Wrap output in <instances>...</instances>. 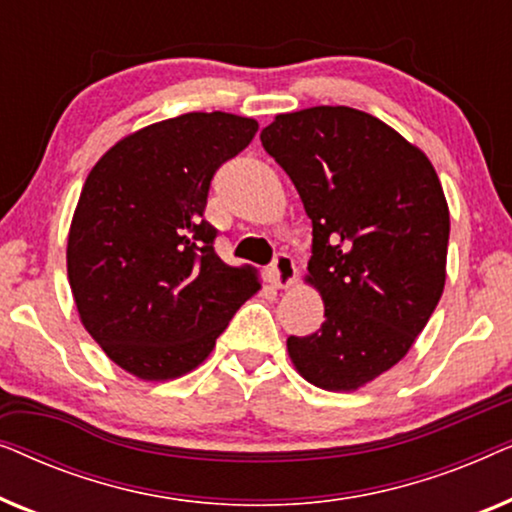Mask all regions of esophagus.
I'll return each mask as SVG.
<instances>
[{
	"label": "esophagus",
	"instance_id": "34e87169",
	"mask_svg": "<svg viewBox=\"0 0 512 512\" xmlns=\"http://www.w3.org/2000/svg\"><path fill=\"white\" fill-rule=\"evenodd\" d=\"M268 279L275 289H289L296 282V263L289 254H277L275 263L270 265Z\"/></svg>",
	"mask_w": 512,
	"mask_h": 512
}]
</instances>
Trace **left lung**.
I'll return each mask as SVG.
<instances>
[{"label":"left lung","instance_id":"1","mask_svg":"<svg viewBox=\"0 0 512 512\" xmlns=\"http://www.w3.org/2000/svg\"><path fill=\"white\" fill-rule=\"evenodd\" d=\"M312 219L305 282L324 300L317 333L286 340L314 387L356 391L394 368L445 289L450 209L431 160L352 107L277 114L261 132Z\"/></svg>","mask_w":512,"mask_h":512}]
</instances>
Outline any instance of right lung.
I'll return each mask as SVG.
<instances>
[{"label": "right lung", "mask_w": 512, "mask_h": 512, "mask_svg": "<svg viewBox=\"0 0 512 512\" xmlns=\"http://www.w3.org/2000/svg\"><path fill=\"white\" fill-rule=\"evenodd\" d=\"M256 132L254 118L191 111L118 139L90 170L67 277L83 328L125 373H191L261 291L256 268L216 256V230L202 219L214 172Z\"/></svg>", "instance_id": "add662e5"}]
</instances>
